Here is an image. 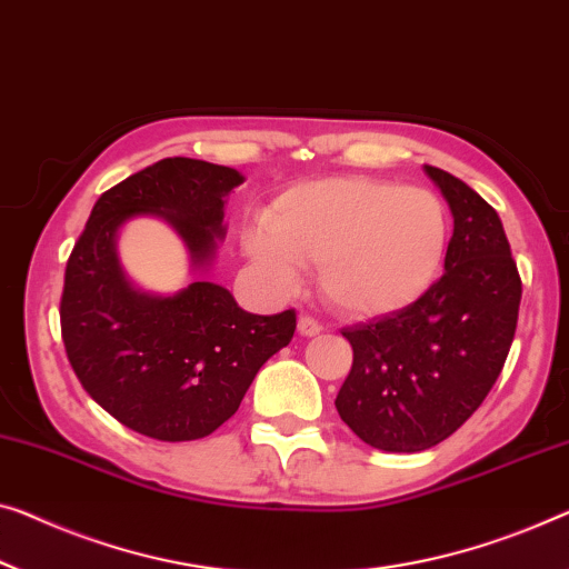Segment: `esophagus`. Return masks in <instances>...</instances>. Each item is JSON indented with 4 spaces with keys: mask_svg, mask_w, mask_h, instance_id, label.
<instances>
[{
    "mask_svg": "<svg viewBox=\"0 0 569 569\" xmlns=\"http://www.w3.org/2000/svg\"><path fill=\"white\" fill-rule=\"evenodd\" d=\"M321 332V325L313 317H309V313H301L299 317V335L301 337H313Z\"/></svg>",
    "mask_w": 569,
    "mask_h": 569,
    "instance_id": "obj_1",
    "label": "esophagus"
}]
</instances>
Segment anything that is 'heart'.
I'll return each mask as SVG.
<instances>
[{
	"mask_svg": "<svg viewBox=\"0 0 569 569\" xmlns=\"http://www.w3.org/2000/svg\"><path fill=\"white\" fill-rule=\"evenodd\" d=\"M449 240L442 199L383 178H321L288 189L244 250L270 283L293 288L317 266L337 311L386 317L419 301L437 281Z\"/></svg>",
	"mask_w": 569,
	"mask_h": 569,
	"instance_id": "obj_1",
	"label": "heart"
}]
</instances>
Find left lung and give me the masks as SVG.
<instances>
[{"label": "left lung", "mask_w": 569, "mask_h": 569, "mask_svg": "<svg viewBox=\"0 0 569 569\" xmlns=\"http://www.w3.org/2000/svg\"><path fill=\"white\" fill-rule=\"evenodd\" d=\"M427 173L455 217L445 276L411 307L342 329L352 368L335 406L383 452H421L455 435L501 376L519 321L521 276L501 217L460 178Z\"/></svg>", "instance_id": "1"}]
</instances>
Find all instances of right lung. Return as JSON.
Returning <instances> with one entry per match:
<instances>
[{"mask_svg":"<svg viewBox=\"0 0 569 569\" xmlns=\"http://www.w3.org/2000/svg\"><path fill=\"white\" fill-rule=\"evenodd\" d=\"M242 176L193 158H163L104 191L66 262L61 335L87 391L127 429L191 442L240 409L262 362L291 342L296 311H242L227 288L193 281L173 296L138 291L114 237L134 214L163 217L193 266L224 234V197Z\"/></svg>","mask_w":569,"mask_h":569,"instance_id":"1","label":"right lung"}]
</instances>
